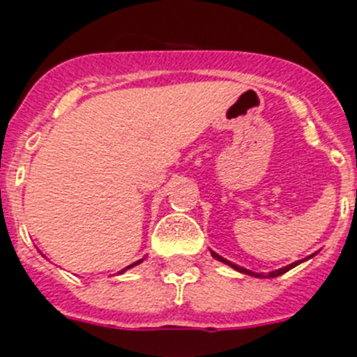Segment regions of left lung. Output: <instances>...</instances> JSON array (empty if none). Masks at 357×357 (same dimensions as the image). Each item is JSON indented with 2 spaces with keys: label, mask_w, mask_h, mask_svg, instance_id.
<instances>
[{
  "label": "left lung",
  "mask_w": 357,
  "mask_h": 357,
  "mask_svg": "<svg viewBox=\"0 0 357 357\" xmlns=\"http://www.w3.org/2000/svg\"><path fill=\"white\" fill-rule=\"evenodd\" d=\"M210 253H212L213 259H217V260H219V262H222V264H228V266H230V268H234L235 271L244 273V275H250V277H257V278H275V277H280V275H284V273H286V271H289V269H293L294 266H298V264H302V262H303V260H298V262H293V264L286 266V268L275 269V271H269L268 275H264V273H255V271H252V269H246V268H243V266L234 264V262H230V260H226V259H222L221 255H217L215 252H210ZM311 257H312V255H311ZM311 257H309V259H311Z\"/></svg>",
  "instance_id": "obj_1"
}]
</instances>
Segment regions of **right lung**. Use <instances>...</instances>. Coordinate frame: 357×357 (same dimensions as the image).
Masks as SVG:
<instances>
[{"mask_svg": "<svg viewBox=\"0 0 357 357\" xmlns=\"http://www.w3.org/2000/svg\"><path fill=\"white\" fill-rule=\"evenodd\" d=\"M144 259H145V257H144ZM144 259H140V260H136L135 264H131V266H127V268H123V269H122V271H120V273H123V271H127V269H131V268H135V266H138V264H140V262H144Z\"/></svg>", "mask_w": 357, "mask_h": 357, "instance_id": "1", "label": "right lung"}]
</instances>
